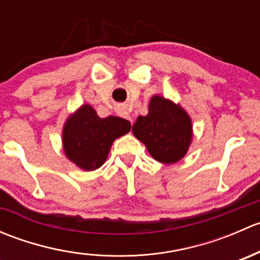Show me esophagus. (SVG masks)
<instances>
[{
	"label": "esophagus",
	"mask_w": 260,
	"mask_h": 260,
	"mask_svg": "<svg viewBox=\"0 0 260 260\" xmlns=\"http://www.w3.org/2000/svg\"><path fill=\"white\" fill-rule=\"evenodd\" d=\"M117 113L120 115V117H123V118H127V119H129L131 122H133L132 120V118H131V114H129V112H128V109H127V107L125 106H119L117 108Z\"/></svg>",
	"instance_id": "obj_1"
}]
</instances>
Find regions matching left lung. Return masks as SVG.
Wrapping results in <instances>:
<instances>
[{"mask_svg": "<svg viewBox=\"0 0 260 260\" xmlns=\"http://www.w3.org/2000/svg\"><path fill=\"white\" fill-rule=\"evenodd\" d=\"M132 132L156 161L165 165L179 162L192 142V120L187 112L165 96L154 94L148 114L138 115Z\"/></svg>", "mask_w": 260, "mask_h": 260, "instance_id": "left-lung-1", "label": "left lung"}]
</instances>
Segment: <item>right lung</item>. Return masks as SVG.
Masks as SVG:
<instances>
[{
  "label": "right lung",
  "instance_id": "obj_1",
  "mask_svg": "<svg viewBox=\"0 0 260 260\" xmlns=\"http://www.w3.org/2000/svg\"><path fill=\"white\" fill-rule=\"evenodd\" d=\"M131 123L109 115L101 118L89 104L80 106L62 127V149L70 162L84 171H94L106 162L117 138L127 135Z\"/></svg>",
  "mask_w": 260,
  "mask_h": 260
}]
</instances>
